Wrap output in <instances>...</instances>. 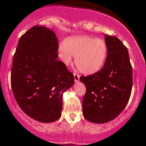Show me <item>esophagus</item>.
Wrapping results in <instances>:
<instances>
[{
    "instance_id": "esophagus-1",
    "label": "esophagus",
    "mask_w": 146,
    "mask_h": 146,
    "mask_svg": "<svg viewBox=\"0 0 146 146\" xmlns=\"http://www.w3.org/2000/svg\"><path fill=\"white\" fill-rule=\"evenodd\" d=\"M74 77L75 82H78L79 81V75L76 73H74Z\"/></svg>"
}]
</instances>
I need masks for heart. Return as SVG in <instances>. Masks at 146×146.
Wrapping results in <instances>:
<instances>
[{"label":"heart","mask_w":146,"mask_h":146,"mask_svg":"<svg viewBox=\"0 0 146 146\" xmlns=\"http://www.w3.org/2000/svg\"><path fill=\"white\" fill-rule=\"evenodd\" d=\"M75 57V64L82 72L92 74L100 70L107 56L104 40L88 36L69 38L60 45L59 57L65 65H69Z\"/></svg>","instance_id":"b5f03b06"}]
</instances>
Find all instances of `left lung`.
<instances>
[{
	"label": "left lung",
	"mask_w": 146,
	"mask_h": 146,
	"mask_svg": "<svg viewBox=\"0 0 146 146\" xmlns=\"http://www.w3.org/2000/svg\"><path fill=\"white\" fill-rule=\"evenodd\" d=\"M108 50L101 70L80 77L86 86L84 118L103 124L114 119L128 103L133 85L132 67L127 47L116 36L105 34Z\"/></svg>",
	"instance_id": "left-lung-1"
}]
</instances>
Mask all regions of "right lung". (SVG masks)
Returning <instances> with one entry per match:
<instances>
[{
  "instance_id": "1",
  "label": "right lung",
  "mask_w": 146,
  "mask_h": 146,
  "mask_svg": "<svg viewBox=\"0 0 146 146\" xmlns=\"http://www.w3.org/2000/svg\"><path fill=\"white\" fill-rule=\"evenodd\" d=\"M52 30L32 27L19 38L13 57L11 86L21 109L43 123L60 117L62 94L74 82L72 73L58 58Z\"/></svg>"
}]
</instances>
